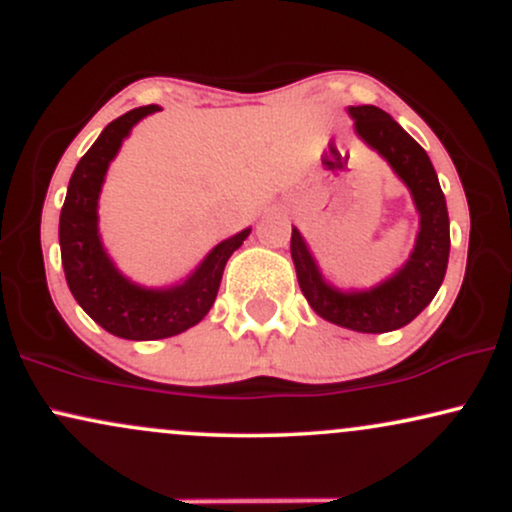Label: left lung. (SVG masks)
Instances as JSON below:
<instances>
[{"label": "left lung", "instance_id": "1", "mask_svg": "<svg viewBox=\"0 0 512 512\" xmlns=\"http://www.w3.org/2000/svg\"><path fill=\"white\" fill-rule=\"evenodd\" d=\"M349 113L356 120L358 137L373 146L411 190L421 214L416 248L392 279L370 291L354 293H342L322 281L296 228L291 231V257L303 296L317 315L346 330L383 334L409 325L443 284L450 255L448 207L431 158L385 110L375 105H351Z\"/></svg>", "mask_w": 512, "mask_h": 512}]
</instances>
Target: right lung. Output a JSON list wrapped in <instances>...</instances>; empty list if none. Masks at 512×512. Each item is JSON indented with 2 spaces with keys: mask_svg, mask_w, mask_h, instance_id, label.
<instances>
[{
  "mask_svg": "<svg viewBox=\"0 0 512 512\" xmlns=\"http://www.w3.org/2000/svg\"><path fill=\"white\" fill-rule=\"evenodd\" d=\"M158 105L134 108L103 129L96 144L76 163L60 214V250L67 284L76 303L105 332L134 342L166 339L197 325L216 301L228 257L248 238L250 228L223 240L185 284L151 291L132 284L113 267L98 238V195L122 139Z\"/></svg>",
  "mask_w": 512,
  "mask_h": 512,
  "instance_id": "1",
  "label": "right lung"
}]
</instances>
